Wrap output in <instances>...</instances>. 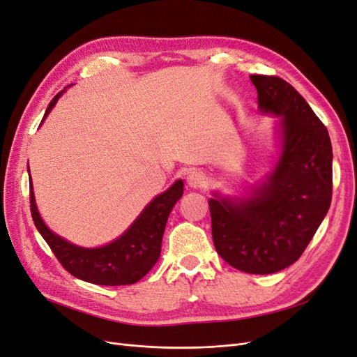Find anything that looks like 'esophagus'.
Here are the masks:
<instances>
[{"label": "esophagus", "instance_id": "esophagus-1", "mask_svg": "<svg viewBox=\"0 0 357 357\" xmlns=\"http://www.w3.org/2000/svg\"><path fill=\"white\" fill-rule=\"evenodd\" d=\"M208 185V180L205 174L199 171H192L188 176V186L192 189H202Z\"/></svg>", "mask_w": 357, "mask_h": 357}]
</instances>
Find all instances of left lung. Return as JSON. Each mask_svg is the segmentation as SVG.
<instances>
[{
    "mask_svg": "<svg viewBox=\"0 0 357 357\" xmlns=\"http://www.w3.org/2000/svg\"><path fill=\"white\" fill-rule=\"evenodd\" d=\"M262 113L280 116L282 152L247 198L208 201L215 250L248 274H273L296 262L332 199V144L326 126L294 86L252 74Z\"/></svg>",
    "mask_w": 357,
    "mask_h": 357,
    "instance_id": "left-lung-1",
    "label": "left lung"
}]
</instances>
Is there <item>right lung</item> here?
<instances>
[{
    "instance_id": "1",
    "label": "right lung",
    "mask_w": 357,
    "mask_h": 357,
    "mask_svg": "<svg viewBox=\"0 0 357 357\" xmlns=\"http://www.w3.org/2000/svg\"><path fill=\"white\" fill-rule=\"evenodd\" d=\"M62 92L50 101L45 117L50 113ZM183 186H185L183 181L177 180L168 190L153 198L125 234L113 243L96 248L74 245L47 228L37 210L29 177L31 214L36 228L52 248L53 255L71 275L83 280V282L101 286L134 284L158 262L162 235L165 231L168 215L176 202L181 198Z\"/></svg>"
}]
</instances>
